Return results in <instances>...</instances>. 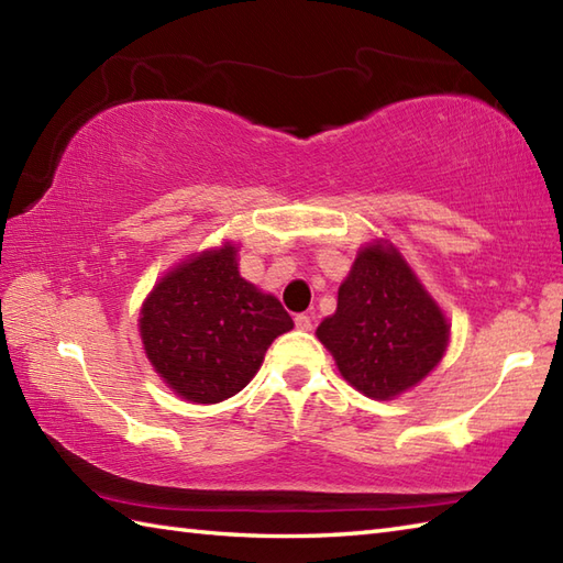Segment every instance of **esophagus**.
I'll return each instance as SVG.
<instances>
[{
  "instance_id": "esophagus-1",
  "label": "esophagus",
  "mask_w": 563,
  "mask_h": 563,
  "mask_svg": "<svg viewBox=\"0 0 563 563\" xmlns=\"http://www.w3.org/2000/svg\"><path fill=\"white\" fill-rule=\"evenodd\" d=\"M295 327L300 331H312V317L309 314H297L295 317Z\"/></svg>"
}]
</instances>
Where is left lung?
<instances>
[{"instance_id": "obj_1", "label": "left lung", "mask_w": 563, "mask_h": 563, "mask_svg": "<svg viewBox=\"0 0 563 563\" xmlns=\"http://www.w3.org/2000/svg\"><path fill=\"white\" fill-rule=\"evenodd\" d=\"M317 336L357 391L391 399L440 363L450 327L397 249L373 244L357 254L336 314L321 321Z\"/></svg>"}]
</instances>
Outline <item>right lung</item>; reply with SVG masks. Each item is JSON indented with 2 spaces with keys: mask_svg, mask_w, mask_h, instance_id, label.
<instances>
[{
  "mask_svg": "<svg viewBox=\"0 0 563 563\" xmlns=\"http://www.w3.org/2000/svg\"><path fill=\"white\" fill-rule=\"evenodd\" d=\"M290 329L283 305L239 275L232 244L164 275L140 314L150 363L178 397L196 404L242 391L273 339Z\"/></svg>",
  "mask_w": 563,
  "mask_h": 563,
  "instance_id": "right-lung-1",
  "label": "right lung"
}]
</instances>
